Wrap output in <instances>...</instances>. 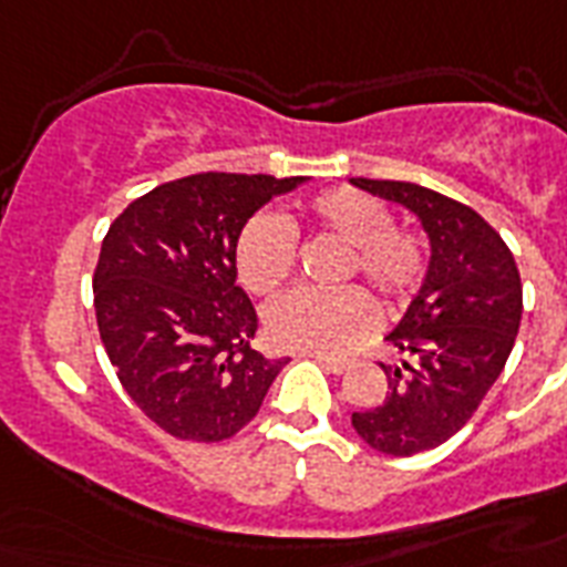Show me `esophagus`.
Wrapping results in <instances>:
<instances>
[{
	"mask_svg": "<svg viewBox=\"0 0 567 567\" xmlns=\"http://www.w3.org/2000/svg\"><path fill=\"white\" fill-rule=\"evenodd\" d=\"M302 355L315 359V362H318L320 368H327L329 373H344L347 368H350V362H347V359H338V355H327V353H302Z\"/></svg>",
	"mask_w": 567,
	"mask_h": 567,
	"instance_id": "esophagus-1",
	"label": "esophagus"
}]
</instances>
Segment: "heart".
Masks as SVG:
<instances>
[{
  "instance_id": "b5f03b06",
  "label": "heart",
  "mask_w": 567,
  "mask_h": 567,
  "mask_svg": "<svg viewBox=\"0 0 567 567\" xmlns=\"http://www.w3.org/2000/svg\"><path fill=\"white\" fill-rule=\"evenodd\" d=\"M306 220L347 247L338 282L362 276L385 311L400 309L421 285L426 270L423 240L396 229L394 214L382 199L353 188L315 196ZM297 267V231L279 214H256L235 240V270L240 285L256 297L276 293ZM373 302L362 288L336 291H291L270 302L265 332L282 350L341 353L371 329Z\"/></svg>"
}]
</instances>
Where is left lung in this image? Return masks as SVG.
<instances>
[{"instance_id": "obj_1", "label": "left lung", "mask_w": 567, "mask_h": 567, "mask_svg": "<svg viewBox=\"0 0 567 567\" xmlns=\"http://www.w3.org/2000/svg\"><path fill=\"white\" fill-rule=\"evenodd\" d=\"M421 220L430 267L385 341L405 355L385 368V400L353 412V430L385 456H414L453 439L501 377L520 327V274L509 247L467 205L412 182L350 179Z\"/></svg>"}]
</instances>
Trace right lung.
Listing matches in <instances>:
<instances>
[{
    "label": "right lung",
    "instance_id": "right-lung-1",
    "mask_svg": "<svg viewBox=\"0 0 567 567\" xmlns=\"http://www.w3.org/2000/svg\"><path fill=\"white\" fill-rule=\"evenodd\" d=\"M302 182L196 173L137 196L111 223L93 270L96 327L120 385L173 439H231L288 364L252 350L258 318L235 282V240Z\"/></svg>",
    "mask_w": 567,
    "mask_h": 567
}]
</instances>
